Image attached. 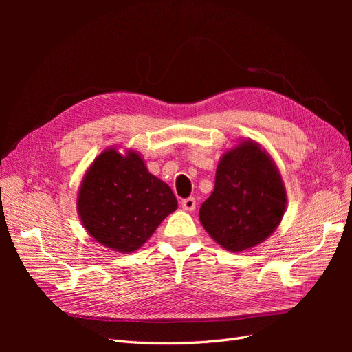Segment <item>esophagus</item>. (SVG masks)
<instances>
[{"mask_svg": "<svg viewBox=\"0 0 352 352\" xmlns=\"http://www.w3.org/2000/svg\"><path fill=\"white\" fill-rule=\"evenodd\" d=\"M197 207V201L195 198H186L182 201V208L185 211H194Z\"/></svg>", "mask_w": 352, "mask_h": 352, "instance_id": "34e87169", "label": "esophagus"}]
</instances>
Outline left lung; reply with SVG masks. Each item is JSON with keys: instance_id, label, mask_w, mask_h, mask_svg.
Masks as SVG:
<instances>
[{"instance_id": "obj_1", "label": "left lung", "mask_w": 352, "mask_h": 352, "mask_svg": "<svg viewBox=\"0 0 352 352\" xmlns=\"http://www.w3.org/2000/svg\"><path fill=\"white\" fill-rule=\"evenodd\" d=\"M286 204L279 167L261 144L248 138L221 154L216 186L202 202L199 221L221 248L242 252L273 235Z\"/></svg>"}]
</instances>
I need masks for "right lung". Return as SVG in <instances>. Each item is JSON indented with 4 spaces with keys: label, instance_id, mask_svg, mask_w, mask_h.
Masks as SVG:
<instances>
[{
    "label": "right lung",
    "instance_id": "add662e5",
    "mask_svg": "<svg viewBox=\"0 0 352 352\" xmlns=\"http://www.w3.org/2000/svg\"><path fill=\"white\" fill-rule=\"evenodd\" d=\"M109 146L85 172L76 197L88 235L113 251L129 254L150 239L177 208L170 186L148 172L141 153Z\"/></svg>",
    "mask_w": 352,
    "mask_h": 352
}]
</instances>
